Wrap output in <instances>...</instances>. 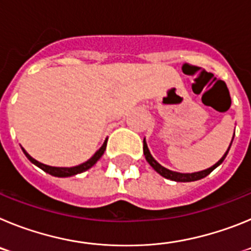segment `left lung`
I'll return each mask as SVG.
<instances>
[{"label": "left lung", "mask_w": 251, "mask_h": 251, "mask_svg": "<svg viewBox=\"0 0 251 251\" xmlns=\"http://www.w3.org/2000/svg\"><path fill=\"white\" fill-rule=\"evenodd\" d=\"M234 134H235V133H234ZM232 139H234V137H232ZM231 143H232V141H231ZM230 146H231V145H230ZM230 146H229V148H227V151L225 152V154L221 157L220 161L217 162V163H215L212 167L207 168V170L200 171V172H194V174H179V172H175V171L167 170V168H165L163 166L159 165L158 162L153 158L152 154H151L150 150H148V147H147V143H146V139H143V153H145L146 159H147L148 163L152 166L153 170L156 171V172H158V174L161 175V176L165 177V178L172 179V181H176V182H191V181H197V179L203 178V177H206L207 175L211 174L212 171H214L215 168L217 167V166H220L221 163H223L224 159H225V157L227 156V153H229Z\"/></svg>", "instance_id": "8db88e82"}]
</instances>
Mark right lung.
I'll list each match as a JSON object with an SVG mask.
<instances>
[{"instance_id": "obj_1", "label": "right lung", "mask_w": 251, "mask_h": 251, "mask_svg": "<svg viewBox=\"0 0 251 251\" xmlns=\"http://www.w3.org/2000/svg\"><path fill=\"white\" fill-rule=\"evenodd\" d=\"M105 148H106V141L104 142L103 146H101V147L94 153V156H93L92 158L88 159V161L84 162V163H81V165L75 166V167H52V166L44 165V163H41V162H39V161H36L35 158H32V157H31L30 154H28V153L24 150V148H22V151H24V153H25V156L30 159V162H32L35 166H37L39 168H41L43 171H45L46 174L51 175V176H55V177H70V176H75V175H77V174H81V172H84V171L89 170L90 167H93V166L97 163V161H98V159L103 156Z\"/></svg>"}]
</instances>
